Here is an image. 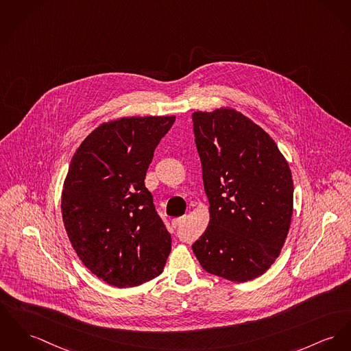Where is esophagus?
<instances>
[{
  "mask_svg": "<svg viewBox=\"0 0 351 351\" xmlns=\"http://www.w3.org/2000/svg\"><path fill=\"white\" fill-rule=\"evenodd\" d=\"M186 218L185 217H178V218H174L173 221H171V226L176 229V228H178L184 221H185Z\"/></svg>",
  "mask_w": 351,
  "mask_h": 351,
  "instance_id": "1",
  "label": "esophagus"
}]
</instances>
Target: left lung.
I'll return each instance as SVG.
<instances>
[{"label": "left lung", "mask_w": 351, "mask_h": 351, "mask_svg": "<svg viewBox=\"0 0 351 351\" xmlns=\"http://www.w3.org/2000/svg\"><path fill=\"white\" fill-rule=\"evenodd\" d=\"M210 221L193 243L202 269L233 282L262 276L280 256L293 215V178L274 140L232 108L194 112Z\"/></svg>", "instance_id": "8db88e82"}]
</instances>
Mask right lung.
I'll list each match as a JSON object with an SVG mask.
<instances>
[{
	"label": "right lung",
	"instance_id": "add662e5",
	"mask_svg": "<svg viewBox=\"0 0 351 351\" xmlns=\"http://www.w3.org/2000/svg\"><path fill=\"white\" fill-rule=\"evenodd\" d=\"M174 116L105 122L75 150L61 211L71 246L99 280L140 286L164 270L171 237L145 187L154 150Z\"/></svg>",
	"mask_w": 351,
	"mask_h": 351
}]
</instances>
